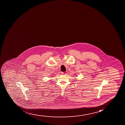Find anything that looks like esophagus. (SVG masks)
Wrapping results in <instances>:
<instances>
[{
  "mask_svg": "<svg viewBox=\"0 0 125 125\" xmlns=\"http://www.w3.org/2000/svg\"><path fill=\"white\" fill-rule=\"evenodd\" d=\"M62 74H66V73H65V72H62Z\"/></svg>",
  "mask_w": 125,
  "mask_h": 125,
  "instance_id": "34e87169",
  "label": "esophagus"
}]
</instances>
